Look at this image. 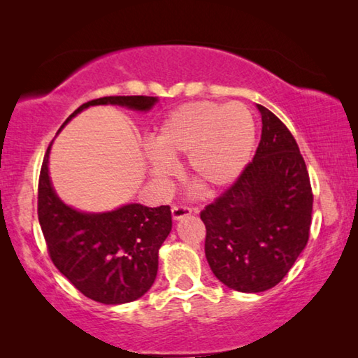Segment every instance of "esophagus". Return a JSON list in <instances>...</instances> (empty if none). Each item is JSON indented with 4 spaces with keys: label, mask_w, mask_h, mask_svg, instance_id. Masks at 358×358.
<instances>
[{
    "label": "esophagus",
    "mask_w": 358,
    "mask_h": 358,
    "mask_svg": "<svg viewBox=\"0 0 358 358\" xmlns=\"http://www.w3.org/2000/svg\"><path fill=\"white\" fill-rule=\"evenodd\" d=\"M194 213V208L187 207V205H175V207H172V217L173 220H181V217L185 216H189Z\"/></svg>",
    "instance_id": "34e87169"
}]
</instances>
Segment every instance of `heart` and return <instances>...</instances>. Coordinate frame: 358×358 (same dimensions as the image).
<instances>
[{
    "label": "heart",
    "instance_id": "b5f03b06",
    "mask_svg": "<svg viewBox=\"0 0 358 358\" xmlns=\"http://www.w3.org/2000/svg\"><path fill=\"white\" fill-rule=\"evenodd\" d=\"M256 123L241 102L222 106L211 101L183 104L167 115L147 153L150 171L157 180L172 175L171 161L187 155V173L205 192L224 189L240 178L250 164Z\"/></svg>",
    "mask_w": 358,
    "mask_h": 358
}]
</instances>
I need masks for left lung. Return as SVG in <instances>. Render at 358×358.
Masks as SVG:
<instances>
[{"label":"left lung","instance_id":"8db88e82","mask_svg":"<svg viewBox=\"0 0 358 358\" xmlns=\"http://www.w3.org/2000/svg\"><path fill=\"white\" fill-rule=\"evenodd\" d=\"M262 136L235 183L201 211L205 256L215 276L238 292L281 282L310 238L313 191L294 136L264 106Z\"/></svg>","mask_w":358,"mask_h":358}]
</instances>
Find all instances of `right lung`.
Masks as SVG:
<instances>
[{
	"mask_svg": "<svg viewBox=\"0 0 358 358\" xmlns=\"http://www.w3.org/2000/svg\"><path fill=\"white\" fill-rule=\"evenodd\" d=\"M156 102L153 96H106L85 102L63 126L90 106L113 104L147 112ZM50 147L39 175L38 217L52 262L94 301L121 305L141 299L156 280L157 251L172 230L171 207L129 203L107 213H82L68 207L48 177Z\"/></svg>",
	"mask_w": 358,
	"mask_h": 358,
	"instance_id": "right-lung-1",
	"label": "right lung"
}]
</instances>
